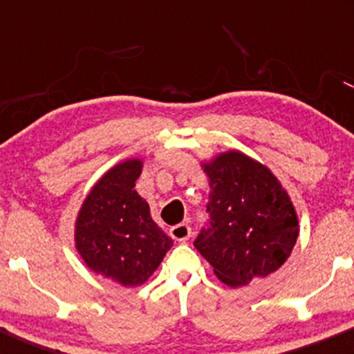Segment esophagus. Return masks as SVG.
Instances as JSON below:
<instances>
[{
  "instance_id": "1",
  "label": "esophagus",
  "mask_w": 354,
  "mask_h": 354,
  "mask_svg": "<svg viewBox=\"0 0 354 354\" xmlns=\"http://www.w3.org/2000/svg\"><path fill=\"white\" fill-rule=\"evenodd\" d=\"M169 234H171V238L176 239V241L185 243L186 239H189L191 236V228L188 225H185V223H181V225L173 226V228L169 230Z\"/></svg>"
}]
</instances>
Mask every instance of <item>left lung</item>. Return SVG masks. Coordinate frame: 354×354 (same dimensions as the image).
Returning <instances> with one entry per match:
<instances>
[{
    "label": "left lung",
    "mask_w": 354,
    "mask_h": 354,
    "mask_svg": "<svg viewBox=\"0 0 354 354\" xmlns=\"http://www.w3.org/2000/svg\"><path fill=\"white\" fill-rule=\"evenodd\" d=\"M209 183V228L194 248L231 288L266 278L290 258L299 234L290 194L268 166L231 149L201 163Z\"/></svg>",
    "instance_id": "1"
}]
</instances>
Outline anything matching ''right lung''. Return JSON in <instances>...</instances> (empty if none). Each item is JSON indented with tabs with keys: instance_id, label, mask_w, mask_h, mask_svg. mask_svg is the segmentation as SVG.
I'll return each mask as SVG.
<instances>
[{
	"instance_id": "obj_1",
	"label": "right lung",
	"mask_w": 354,
	"mask_h": 354,
	"mask_svg": "<svg viewBox=\"0 0 354 354\" xmlns=\"http://www.w3.org/2000/svg\"><path fill=\"white\" fill-rule=\"evenodd\" d=\"M143 161L136 158L109 168L76 216L75 245L83 261L121 286L148 281L173 246L135 189Z\"/></svg>"
}]
</instances>
